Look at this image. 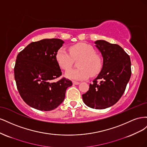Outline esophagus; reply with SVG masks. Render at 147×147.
<instances>
[{
  "instance_id": "1",
  "label": "esophagus",
  "mask_w": 147,
  "mask_h": 147,
  "mask_svg": "<svg viewBox=\"0 0 147 147\" xmlns=\"http://www.w3.org/2000/svg\"><path fill=\"white\" fill-rule=\"evenodd\" d=\"M72 83H73V84H76V85H77V84H80V82H75V81H72Z\"/></svg>"
}]
</instances>
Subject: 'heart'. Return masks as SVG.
Masks as SVG:
<instances>
[{
	"label": "heart",
	"mask_w": 147,
	"mask_h": 147,
	"mask_svg": "<svg viewBox=\"0 0 147 147\" xmlns=\"http://www.w3.org/2000/svg\"><path fill=\"white\" fill-rule=\"evenodd\" d=\"M69 53L65 48H61L56 54V60L60 67L67 70L72 67L74 59L80 57L77 69H71L66 71L65 77L69 79L82 80L90 76L98 74L102 67L100 56L96 53L95 49L90 44L78 43L69 47Z\"/></svg>",
	"instance_id": "b5f03b06"
}]
</instances>
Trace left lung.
Returning <instances> with one entry per match:
<instances>
[{
    "label": "left lung",
    "mask_w": 147,
    "mask_h": 147,
    "mask_svg": "<svg viewBox=\"0 0 147 147\" xmlns=\"http://www.w3.org/2000/svg\"><path fill=\"white\" fill-rule=\"evenodd\" d=\"M94 43L103 57V65L82 97L89 107L104 109L116 104L123 94L131 78V63L129 56L119 45L103 40Z\"/></svg>",
    "instance_id": "left-lung-1"
}]
</instances>
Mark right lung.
Instances as JSON below:
<instances>
[{
  "label": "right lung",
  "instance_id": "1",
  "mask_svg": "<svg viewBox=\"0 0 147 147\" xmlns=\"http://www.w3.org/2000/svg\"><path fill=\"white\" fill-rule=\"evenodd\" d=\"M64 43L59 38L43 39L30 43L18 55L14 68L16 86L31 107L42 111L55 109L72 85L65 78L55 81L62 75L55 56Z\"/></svg>",
  "mask_w": 147,
  "mask_h": 147
}]
</instances>
